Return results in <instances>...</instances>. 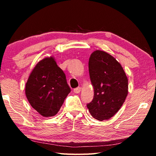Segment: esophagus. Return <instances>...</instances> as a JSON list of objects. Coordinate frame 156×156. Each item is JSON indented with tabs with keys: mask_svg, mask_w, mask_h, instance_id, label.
Here are the masks:
<instances>
[{
	"mask_svg": "<svg viewBox=\"0 0 156 156\" xmlns=\"http://www.w3.org/2000/svg\"><path fill=\"white\" fill-rule=\"evenodd\" d=\"M81 91V88L80 87H77L73 89V92H74L75 94H79Z\"/></svg>",
	"mask_w": 156,
	"mask_h": 156,
	"instance_id": "34e87169",
	"label": "esophagus"
}]
</instances>
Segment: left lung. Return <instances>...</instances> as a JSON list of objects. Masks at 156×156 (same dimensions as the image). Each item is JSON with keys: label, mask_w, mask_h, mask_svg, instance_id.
Returning a JSON list of instances; mask_svg holds the SVG:
<instances>
[{"label": "left lung", "mask_w": 156, "mask_h": 156, "mask_svg": "<svg viewBox=\"0 0 156 156\" xmlns=\"http://www.w3.org/2000/svg\"><path fill=\"white\" fill-rule=\"evenodd\" d=\"M89 72L94 96L87 107L95 119H109L122 106L128 94L126 73L114 57L100 50L91 54Z\"/></svg>", "instance_id": "8db88e82"}]
</instances>
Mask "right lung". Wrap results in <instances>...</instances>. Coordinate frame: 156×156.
Here are the masks:
<instances>
[{
    "label": "right lung",
    "instance_id": "right-lung-1",
    "mask_svg": "<svg viewBox=\"0 0 156 156\" xmlns=\"http://www.w3.org/2000/svg\"><path fill=\"white\" fill-rule=\"evenodd\" d=\"M70 91L65 73L52 56L37 63L25 85L29 102L43 117L56 115Z\"/></svg>",
    "mask_w": 156,
    "mask_h": 156
}]
</instances>
